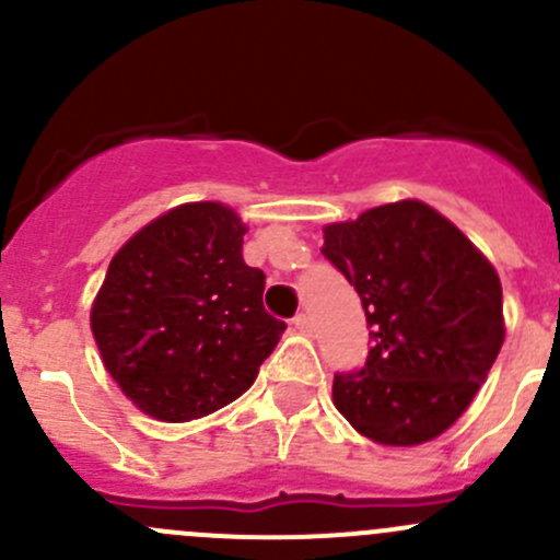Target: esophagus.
<instances>
[{
	"label": "esophagus",
	"mask_w": 560,
	"mask_h": 560,
	"mask_svg": "<svg viewBox=\"0 0 560 560\" xmlns=\"http://www.w3.org/2000/svg\"><path fill=\"white\" fill-rule=\"evenodd\" d=\"M292 325H295V330L303 332V336H312L314 332V319L308 314H298L295 319H292Z\"/></svg>",
	"instance_id": "34e87169"
}]
</instances>
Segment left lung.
Listing matches in <instances>:
<instances>
[{
  "label": "left lung",
  "mask_w": 560,
  "mask_h": 560,
  "mask_svg": "<svg viewBox=\"0 0 560 560\" xmlns=\"http://www.w3.org/2000/svg\"><path fill=\"white\" fill-rule=\"evenodd\" d=\"M322 254L358 290L371 327L363 369L332 380L336 409L387 447L436 439L468 409L504 343L499 273L420 200L327 224Z\"/></svg>",
  "instance_id": "obj_1"
}]
</instances>
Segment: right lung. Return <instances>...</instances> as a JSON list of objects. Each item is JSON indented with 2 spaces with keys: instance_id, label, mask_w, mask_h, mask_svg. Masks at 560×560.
I'll return each mask as SVG.
<instances>
[{
  "instance_id": "1",
  "label": "right lung",
  "mask_w": 560,
  "mask_h": 560,
  "mask_svg": "<svg viewBox=\"0 0 560 560\" xmlns=\"http://www.w3.org/2000/svg\"><path fill=\"white\" fill-rule=\"evenodd\" d=\"M246 224L222 202H186L135 233L107 265L92 332L107 374L162 422L244 395L287 325L244 262Z\"/></svg>"
}]
</instances>
